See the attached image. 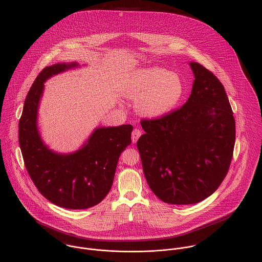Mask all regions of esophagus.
<instances>
[{
	"instance_id": "1",
	"label": "esophagus",
	"mask_w": 262,
	"mask_h": 262,
	"mask_svg": "<svg viewBox=\"0 0 262 262\" xmlns=\"http://www.w3.org/2000/svg\"><path fill=\"white\" fill-rule=\"evenodd\" d=\"M140 136H141V131L139 129H134L132 132V142L136 143Z\"/></svg>"
}]
</instances>
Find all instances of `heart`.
<instances>
[{"label":"heart","mask_w":262,"mask_h":262,"mask_svg":"<svg viewBox=\"0 0 262 262\" xmlns=\"http://www.w3.org/2000/svg\"><path fill=\"white\" fill-rule=\"evenodd\" d=\"M122 93L135 100V109L140 115L158 119L171 112L184 95L181 76L162 68H143L134 71L126 79Z\"/></svg>","instance_id":"heart-1"}]
</instances>
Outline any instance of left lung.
<instances>
[{
	"instance_id": "left-lung-1",
	"label": "left lung",
	"mask_w": 262,
	"mask_h": 262,
	"mask_svg": "<svg viewBox=\"0 0 262 262\" xmlns=\"http://www.w3.org/2000/svg\"><path fill=\"white\" fill-rule=\"evenodd\" d=\"M191 94L180 109L141 120L137 141L143 172L157 198L171 205L196 204L210 196L229 170L235 119L224 86L198 62Z\"/></svg>"
}]
</instances>
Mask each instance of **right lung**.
Wrapping results in <instances>:
<instances>
[{
    "label": "right lung",
    "mask_w": 262,
    "mask_h": 262,
    "mask_svg": "<svg viewBox=\"0 0 262 262\" xmlns=\"http://www.w3.org/2000/svg\"><path fill=\"white\" fill-rule=\"evenodd\" d=\"M77 67V62L55 63L42 70L28 92L19 121V144L35 187L52 204L71 210L88 209L105 199L133 130L132 125L98 127L80 149L69 154L56 153L44 144L37 127L44 82Z\"/></svg>",
    "instance_id": "add662e5"
}]
</instances>
